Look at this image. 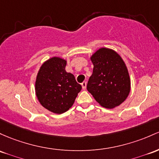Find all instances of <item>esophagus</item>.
I'll return each mask as SVG.
<instances>
[{
    "label": "esophagus",
    "mask_w": 159,
    "mask_h": 159,
    "mask_svg": "<svg viewBox=\"0 0 159 159\" xmlns=\"http://www.w3.org/2000/svg\"><path fill=\"white\" fill-rule=\"evenodd\" d=\"M81 86H82L83 90H86V88H87V82H86V81H84L83 83H81Z\"/></svg>",
    "instance_id": "34e87169"
}]
</instances>
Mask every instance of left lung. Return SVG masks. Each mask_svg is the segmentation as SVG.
<instances>
[{
    "mask_svg": "<svg viewBox=\"0 0 159 159\" xmlns=\"http://www.w3.org/2000/svg\"><path fill=\"white\" fill-rule=\"evenodd\" d=\"M93 74L87 89L101 106L112 109L121 104L130 90L128 71L121 57L114 50L101 48L91 57Z\"/></svg>",
    "mask_w": 159,
    "mask_h": 159,
    "instance_id": "left-lung-1",
    "label": "left lung"
}]
</instances>
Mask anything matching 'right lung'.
Segmentation results:
<instances>
[{
  "mask_svg": "<svg viewBox=\"0 0 159 159\" xmlns=\"http://www.w3.org/2000/svg\"><path fill=\"white\" fill-rule=\"evenodd\" d=\"M66 61L53 57L41 66L35 82V92L45 109L62 114L74 104L81 85L71 73L66 72Z\"/></svg>",
  "mask_w": 159,
  "mask_h": 159,
  "instance_id": "obj_1",
  "label": "right lung"
}]
</instances>
